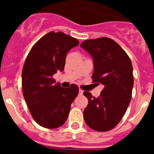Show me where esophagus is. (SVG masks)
I'll return each mask as SVG.
<instances>
[{"label": "esophagus", "instance_id": "34e87169", "mask_svg": "<svg viewBox=\"0 0 154 154\" xmlns=\"http://www.w3.org/2000/svg\"><path fill=\"white\" fill-rule=\"evenodd\" d=\"M79 95H82V94H83V90L79 89Z\"/></svg>", "mask_w": 154, "mask_h": 154}]
</instances>
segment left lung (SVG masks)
<instances>
[{"label": "left lung", "instance_id": "obj_1", "mask_svg": "<svg viewBox=\"0 0 154 154\" xmlns=\"http://www.w3.org/2000/svg\"><path fill=\"white\" fill-rule=\"evenodd\" d=\"M80 46L93 58L92 81L104 86L98 98L93 97L89 92H84L89 100L84 109V119L92 130L109 131L120 122L131 100V60L126 51L109 38L84 41Z\"/></svg>", "mask_w": 154, "mask_h": 154}]
</instances>
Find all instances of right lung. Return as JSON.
I'll use <instances>...</instances> for the list:
<instances>
[{
	"label": "right lung",
	"instance_id": "1",
	"mask_svg": "<svg viewBox=\"0 0 154 154\" xmlns=\"http://www.w3.org/2000/svg\"><path fill=\"white\" fill-rule=\"evenodd\" d=\"M79 44L77 39L63 32L51 31L34 45L24 62L23 95L32 117L42 127L62 126L78 96L77 85L63 88L52 76L64 70L68 51Z\"/></svg>",
	"mask_w": 154,
	"mask_h": 154
}]
</instances>
